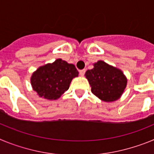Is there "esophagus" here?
Masks as SVG:
<instances>
[{
  "mask_svg": "<svg viewBox=\"0 0 154 154\" xmlns=\"http://www.w3.org/2000/svg\"><path fill=\"white\" fill-rule=\"evenodd\" d=\"M85 69H82V70H80L79 71V75L81 76H84V75H85Z\"/></svg>",
  "mask_w": 154,
  "mask_h": 154,
  "instance_id": "obj_1",
  "label": "esophagus"
}]
</instances>
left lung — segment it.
<instances>
[{"label":"left lung","instance_id":"8db88e82","mask_svg":"<svg viewBox=\"0 0 154 154\" xmlns=\"http://www.w3.org/2000/svg\"><path fill=\"white\" fill-rule=\"evenodd\" d=\"M85 76L92 93L107 103L119 99L127 85V79L123 71L102 60L94 63L93 69L86 71Z\"/></svg>","mask_w":154,"mask_h":154}]
</instances>
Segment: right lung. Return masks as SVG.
Masks as SVG:
<instances>
[{
  "label": "right lung",
  "mask_w": 154,
  "mask_h": 154,
  "mask_svg": "<svg viewBox=\"0 0 154 154\" xmlns=\"http://www.w3.org/2000/svg\"><path fill=\"white\" fill-rule=\"evenodd\" d=\"M77 76L79 72L73 64L58 58L35 71L31 77V84L39 97L56 100L69 89L72 80Z\"/></svg>",
  "instance_id": "obj_1"
}]
</instances>
